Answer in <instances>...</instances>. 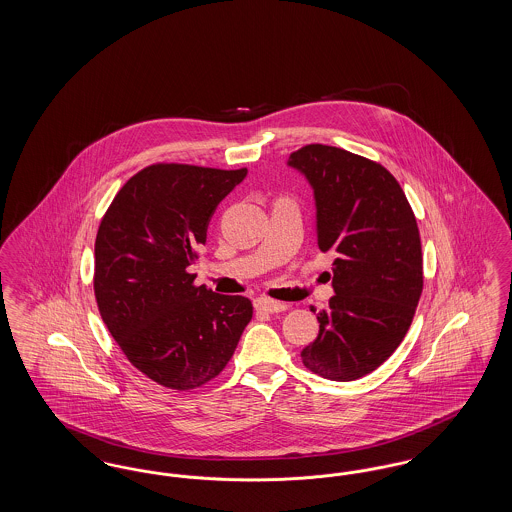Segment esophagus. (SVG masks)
I'll return each mask as SVG.
<instances>
[{"instance_id": "34e87169", "label": "esophagus", "mask_w": 512, "mask_h": 512, "mask_svg": "<svg viewBox=\"0 0 512 512\" xmlns=\"http://www.w3.org/2000/svg\"><path fill=\"white\" fill-rule=\"evenodd\" d=\"M255 309H257V311H261V313L274 315V313L288 311V309H290V305H288V303H282V301L268 299V297H259V299H255Z\"/></svg>"}]
</instances>
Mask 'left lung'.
Segmentation results:
<instances>
[{
  "mask_svg": "<svg viewBox=\"0 0 512 512\" xmlns=\"http://www.w3.org/2000/svg\"><path fill=\"white\" fill-rule=\"evenodd\" d=\"M317 201V244L332 251L330 309L318 313L305 368L351 382L376 370L411 328L422 295V245L413 209L386 167L340 147L309 144L288 161Z\"/></svg>",
  "mask_w": 512,
  "mask_h": 512,
  "instance_id": "obj_1",
  "label": "left lung"
}]
</instances>
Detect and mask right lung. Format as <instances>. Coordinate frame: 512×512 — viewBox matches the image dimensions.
I'll use <instances>...</instances> for the list:
<instances>
[{
	"label": "right lung",
	"mask_w": 512,
	"mask_h": 512,
	"mask_svg": "<svg viewBox=\"0 0 512 512\" xmlns=\"http://www.w3.org/2000/svg\"><path fill=\"white\" fill-rule=\"evenodd\" d=\"M247 174L182 163L136 172L99 222L94 293L130 365L155 384L197 390L232 359L253 305L195 286L188 267L220 201Z\"/></svg>",
	"instance_id": "obj_1"
}]
</instances>
